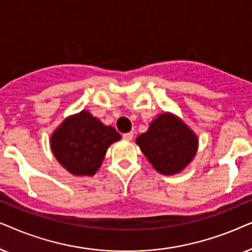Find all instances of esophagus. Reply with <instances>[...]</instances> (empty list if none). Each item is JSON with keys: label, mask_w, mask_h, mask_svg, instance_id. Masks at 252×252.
<instances>
[{"label": "esophagus", "mask_w": 252, "mask_h": 252, "mask_svg": "<svg viewBox=\"0 0 252 252\" xmlns=\"http://www.w3.org/2000/svg\"><path fill=\"white\" fill-rule=\"evenodd\" d=\"M123 139L126 140H131L133 138V132H126V133H123Z\"/></svg>", "instance_id": "1"}]
</instances>
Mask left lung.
Wrapping results in <instances>:
<instances>
[{
  "instance_id": "8db88e82",
  "label": "left lung",
  "mask_w": 252,
  "mask_h": 252,
  "mask_svg": "<svg viewBox=\"0 0 252 252\" xmlns=\"http://www.w3.org/2000/svg\"><path fill=\"white\" fill-rule=\"evenodd\" d=\"M136 143L154 168L165 175L181 172L198 147L197 136L182 121L167 113L158 116Z\"/></svg>"
}]
</instances>
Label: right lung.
I'll use <instances>...</instances> for the list:
<instances>
[{
	"label": "right lung",
	"instance_id": "right-lung-1",
	"mask_svg": "<svg viewBox=\"0 0 252 252\" xmlns=\"http://www.w3.org/2000/svg\"><path fill=\"white\" fill-rule=\"evenodd\" d=\"M121 139L113 126H107L87 110L70 116L54 131L50 146L56 159L73 175H94L110 144Z\"/></svg>",
	"mask_w": 252,
	"mask_h": 252
}]
</instances>
